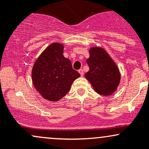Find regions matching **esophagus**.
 I'll return each mask as SVG.
<instances>
[{"mask_svg": "<svg viewBox=\"0 0 149 149\" xmlns=\"http://www.w3.org/2000/svg\"><path fill=\"white\" fill-rule=\"evenodd\" d=\"M78 72L80 73V74L81 75V76H83V73H83V69H79V70H78Z\"/></svg>", "mask_w": 149, "mask_h": 149, "instance_id": "obj_1", "label": "esophagus"}]
</instances>
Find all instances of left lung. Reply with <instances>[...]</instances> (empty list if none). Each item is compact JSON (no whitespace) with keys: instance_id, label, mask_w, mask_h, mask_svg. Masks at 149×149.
I'll use <instances>...</instances> for the list:
<instances>
[{"instance_id":"left-lung-1","label":"left lung","mask_w":149,"mask_h":149,"mask_svg":"<svg viewBox=\"0 0 149 149\" xmlns=\"http://www.w3.org/2000/svg\"><path fill=\"white\" fill-rule=\"evenodd\" d=\"M87 64L90 70L85 76L95 92L104 96L113 93L120 83V74L115 62L106 50L98 47L90 48Z\"/></svg>"}]
</instances>
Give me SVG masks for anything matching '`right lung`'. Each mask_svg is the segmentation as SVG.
<instances>
[{"label":"right lung","mask_w":149,"mask_h":149,"mask_svg":"<svg viewBox=\"0 0 149 149\" xmlns=\"http://www.w3.org/2000/svg\"><path fill=\"white\" fill-rule=\"evenodd\" d=\"M64 46L54 42L36 61L32 69V81L44 99L57 102L68 93L73 82L80 76L73 69L71 61L63 55Z\"/></svg>","instance_id":"add662e5"}]
</instances>
